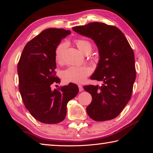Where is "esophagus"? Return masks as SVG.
Wrapping results in <instances>:
<instances>
[{
	"label": "esophagus",
	"instance_id": "1",
	"mask_svg": "<svg viewBox=\"0 0 153 153\" xmlns=\"http://www.w3.org/2000/svg\"><path fill=\"white\" fill-rule=\"evenodd\" d=\"M78 88H79V91H82L83 90H84V88H83L82 85H79H79H78Z\"/></svg>",
	"mask_w": 153,
	"mask_h": 153
}]
</instances>
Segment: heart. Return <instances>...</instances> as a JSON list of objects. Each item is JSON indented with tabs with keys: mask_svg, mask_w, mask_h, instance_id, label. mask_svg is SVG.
I'll return each instance as SVG.
<instances>
[{
	"mask_svg": "<svg viewBox=\"0 0 153 153\" xmlns=\"http://www.w3.org/2000/svg\"><path fill=\"white\" fill-rule=\"evenodd\" d=\"M75 45L84 54L90 53L92 49V44L86 39L79 38L74 40ZM66 47V43L62 42L58 44L55 51V59L56 62L62 63L63 62V53ZM91 73V69L87 66H71L63 71V77L66 82L82 83L86 77Z\"/></svg>",
	"mask_w": 153,
	"mask_h": 153,
	"instance_id": "1",
	"label": "heart"
}]
</instances>
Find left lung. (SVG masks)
<instances>
[{"label":"left lung","mask_w":153,"mask_h":153,"mask_svg":"<svg viewBox=\"0 0 153 153\" xmlns=\"http://www.w3.org/2000/svg\"><path fill=\"white\" fill-rule=\"evenodd\" d=\"M73 30L92 39L100 54L98 66L90 79L103 82V84L84 86L92 97L86 108L88 114L95 121L112 120L131 98L136 79L134 51L123 33L115 26L94 22L74 27Z\"/></svg>","instance_id":"left-lung-1"}]
</instances>
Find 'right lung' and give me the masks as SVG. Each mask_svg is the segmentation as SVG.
<instances>
[{"label": "right lung", "instance_id": "obj_1", "mask_svg": "<svg viewBox=\"0 0 153 153\" xmlns=\"http://www.w3.org/2000/svg\"><path fill=\"white\" fill-rule=\"evenodd\" d=\"M69 30L50 28L43 30L26 44L17 65L19 91L25 106L36 120L57 124L64 120L67 104L79 91L77 85L53 90L52 84L60 82L56 76L55 51Z\"/></svg>", "mask_w": 153, "mask_h": 153}]
</instances>
